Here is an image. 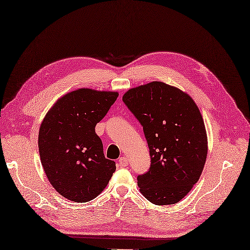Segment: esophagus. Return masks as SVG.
<instances>
[{
	"mask_svg": "<svg viewBox=\"0 0 250 250\" xmlns=\"http://www.w3.org/2000/svg\"><path fill=\"white\" fill-rule=\"evenodd\" d=\"M119 165L121 166V167H127L128 166V159L126 157H121V158L119 159Z\"/></svg>",
	"mask_w": 250,
	"mask_h": 250,
	"instance_id": "esophagus-1",
	"label": "esophagus"
}]
</instances>
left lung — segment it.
<instances>
[{
	"mask_svg": "<svg viewBox=\"0 0 250 250\" xmlns=\"http://www.w3.org/2000/svg\"><path fill=\"white\" fill-rule=\"evenodd\" d=\"M123 102L143 126L151 166L137 176L146 199L155 205L180 202L199 181L207 158L202 115L187 94L161 82L127 91Z\"/></svg>",
	"mask_w": 250,
	"mask_h": 250,
	"instance_id": "left-lung-1",
	"label": "left lung"
}]
</instances>
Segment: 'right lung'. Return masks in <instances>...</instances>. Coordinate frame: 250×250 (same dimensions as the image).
<instances>
[{"label":"right lung","instance_id":"obj_1","mask_svg":"<svg viewBox=\"0 0 250 250\" xmlns=\"http://www.w3.org/2000/svg\"><path fill=\"white\" fill-rule=\"evenodd\" d=\"M117 92L80 89L66 94L41 123L38 147L50 184L66 199L85 203L96 197L116 170L104 157L95 126L117 100Z\"/></svg>","mask_w":250,"mask_h":250}]
</instances>
